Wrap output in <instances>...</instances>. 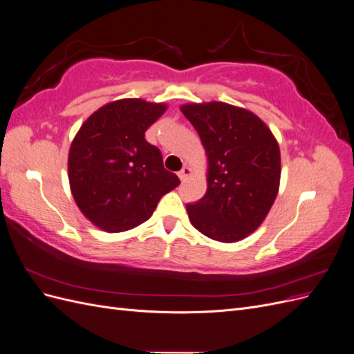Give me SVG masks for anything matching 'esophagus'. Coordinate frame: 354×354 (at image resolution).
<instances>
[{
    "mask_svg": "<svg viewBox=\"0 0 354 354\" xmlns=\"http://www.w3.org/2000/svg\"><path fill=\"white\" fill-rule=\"evenodd\" d=\"M178 178L181 180V181H185L189 176H190V168L189 167H183V168H181L180 171H178Z\"/></svg>",
    "mask_w": 354,
    "mask_h": 354,
    "instance_id": "1",
    "label": "esophagus"
}]
</instances>
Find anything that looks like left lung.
<instances>
[{"mask_svg": "<svg viewBox=\"0 0 354 354\" xmlns=\"http://www.w3.org/2000/svg\"><path fill=\"white\" fill-rule=\"evenodd\" d=\"M181 112L208 156L207 194L186 205L190 223L214 241H241L260 226L276 199V138L259 116L227 103H192Z\"/></svg>", "mask_w": 354, "mask_h": 354, "instance_id": "left-lung-1", "label": "left lung"}]
</instances>
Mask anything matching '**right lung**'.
<instances>
[{
	"label": "right lung",
	"mask_w": 354,
	"mask_h": 354,
	"mask_svg": "<svg viewBox=\"0 0 354 354\" xmlns=\"http://www.w3.org/2000/svg\"><path fill=\"white\" fill-rule=\"evenodd\" d=\"M165 104L124 99L104 104L82 124L69 151L75 202L95 226L118 233L152 216L159 199L180 185L145 133Z\"/></svg>",
	"instance_id": "right-lung-1"
}]
</instances>
